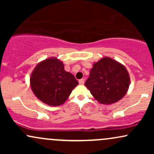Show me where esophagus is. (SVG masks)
Returning a JSON list of instances; mask_svg holds the SVG:
<instances>
[{
    "label": "esophagus",
    "instance_id": "esophagus-1",
    "mask_svg": "<svg viewBox=\"0 0 154 154\" xmlns=\"http://www.w3.org/2000/svg\"><path fill=\"white\" fill-rule=\"evenodd\" d=\"M79 85H84V83H85V79H79Z\"/></svg>",
    "mask_w": 154,
    "mask_h": 154
}]
</instances>
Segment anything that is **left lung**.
<instances>
[{"label": "left lung", "instance_id": "obj_1", "mask_svg": "<svg viewBox=\"0 0 154 154\" xmlns=\"http://www.w3.org/2000/svg\"><path fill=\"white\" fill-rule=\"evenodd\" d=\"M130 78L126 67L109 57L93 63L85 85L94 98L101 104H112L125 96Z\"/></svg>", "mask_w": 154, "mask_h": 154}]
</instances>
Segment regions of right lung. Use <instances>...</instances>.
Returning <instances> with one entry per match:
<instances>
[{
	"mask_svg": "<svg viewBox=\"0 0 154 154\" xmlns=\"http://www.w3.org/2000/svg\"><path fill=\"white\" fill-rule=\"evenodd\" d=\"M78 85L74 75L64 70L57 58H48L35 67L30 76V87L35 96L53 106L62 105Z\"/></svg>",
	"mask_w": 154,
	"mask_h": 154,
	"instance_id": "1",
	"label": "right lung"
}]
</instances>
